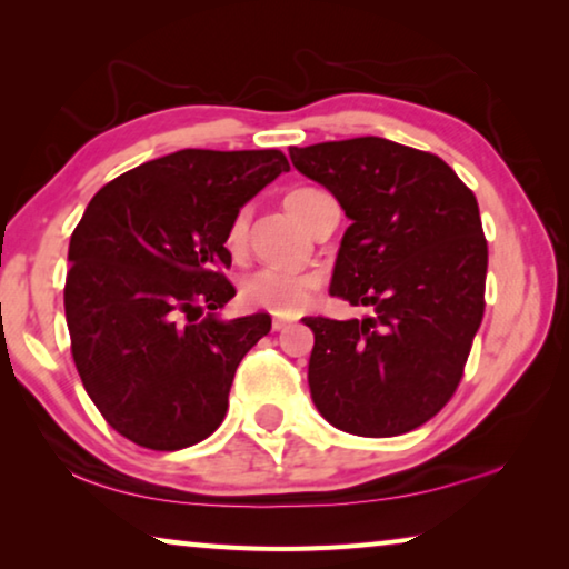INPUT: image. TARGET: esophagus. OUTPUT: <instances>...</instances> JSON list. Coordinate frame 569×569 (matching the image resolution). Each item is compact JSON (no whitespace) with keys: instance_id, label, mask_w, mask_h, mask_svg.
<instances>
[{"instance_id":"obj_1","label":"esophagus","mask_w":569,"mask_h":569,"mask_svg":"<svg viewBox=\"0 0 569 569\" xmlns=\"http://www.w3.org/2000/svg\"><path fill=\"white\" fill-rule=\"evenodd\" d=\"M273 331H286L288 329V326H291V323H288V321H283V319H273Z\"/></svg>"}]
</instances>
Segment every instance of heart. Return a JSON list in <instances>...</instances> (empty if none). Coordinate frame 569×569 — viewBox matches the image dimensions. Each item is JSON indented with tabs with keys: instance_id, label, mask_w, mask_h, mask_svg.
I'll return each instance as SVG.
<instances>
[{
	"instance_id": "heart-1",
	"label": "heart",
	"mask_w": 569,
	"mask_h": 569,
	"mask_svg": "<svg viewBox=\"0 0 569 569\" xmlns=\"http://www.w3.org/2000/svg\"><path fill=\"white\" fill-rule=\"evenodd\" d=\"M316 196H321V192L313 188H296L288 192L283 200L286 210L298 220V223H301L306 206L311 203ZM246 228H248V213L246 210H240L228 226V236H226L228 250L238 253V250L243 248ZM319 288H321V281L316 276L261 268V271L243 278V283H240V301H243L248 308H261V311L276 313V316H296L306 311L308 306H313L316 296H319Z\"/></svg>"
}]
</instances>
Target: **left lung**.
<instances>
[{"instance_id": "1", "label": "left lung", "mask_w": 569, "mask_h": 569, "mask_svg": "<svg viewBox=\"0 0 569 569\" xmlns=\"http://www.w3.org/2000/svg\"><path fill=\"white\" fill-rule=\"evenodd\" d=\"M351 218L331 296L371 319H303L308 387L336 429L397 437L455 397L485 316L487 238L479 206L439 156L383 138L291 148Z\"/></svg>"}]
</instances>
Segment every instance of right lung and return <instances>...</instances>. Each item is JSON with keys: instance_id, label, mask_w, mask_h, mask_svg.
I'll return each mask as SVG.
<instances>
[{"instance_id": "1", "label": "right lung", "mask_w": 569, "mask_h": 569, "mask_svg": "<svg viewBox=\"0 0 569 569\" xmlns=\"http://www.w3.org/2000/svg\"><path fill=\"white\" fill-rule=\"evenodd\" d=\"M291 170L281 150H178L110 180L70 238L64 316L77 373L104 421L176 451L213 435L266 313L220 321L240 206Z\"/></svg>"}]
</instances>
